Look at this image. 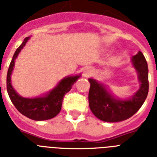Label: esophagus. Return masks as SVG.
Returning <instances> with one entry per match:
<instances>
[{"label":"esophagus","instance_id":"obj_1","mask_svg":"<svg viewBox=\"0 0 157 157\" xmlns=\"http://www.w3.org/2000/svg\"><path fill=\"white\" fill-rule=\"evenodd\" d=\"M93 72V69L90 67H87L85 70H84V73H83V76L85 77H88L89 76H90L91 74Z\"/></svg>","mask_w":157,"mask_h":157}]
</instances>
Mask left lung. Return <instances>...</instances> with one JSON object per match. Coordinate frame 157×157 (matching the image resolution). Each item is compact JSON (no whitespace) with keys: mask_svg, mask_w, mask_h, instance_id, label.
I'll return each instance as SVG.
<instances>
[{"mask_svg":"<svg viewBox=\"0 0 157 157\" xmlns=\"http://www.w3.org/2000/svg\"><path fill=\"white\" fill-rule=\"evenodd\" d=\"M132 65L138 74L139 89L134 95L121 99L115 97L104 84L89 78L90 88L89 104L93 114L106 122H119L129 119L144 104L148 94V67L142 52L132 57Z\"/></svg>","mask_w":157,"mask_h":157,"instance_id":"1","label":"left lung"}]
</instances>
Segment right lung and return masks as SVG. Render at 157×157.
<instances>
[{
	"label": "right lung",
	"mask_w": 157,
	"mask_h": 157,
	"mask_svg": "<svg viewBox=\"0 0 157 157\" xmlns=\"http://www.w3.org/2000/svg\"><path fill=\"white\" fill-rule=\"evenodd\" d=\"M29 39L30 36L24 39L20 46L16 50L11 60L6 78L7 92L14 107L23 116L34 121H45L54 118L60 112L64 95L70 91L74 83L81 77V74L64 77L53 90L43 95L35 98H24L19 95L12 86L11 74L14 67L15 59Z\"/></svg>",
	"instance_id": "add662e5"
}]
</instances>
